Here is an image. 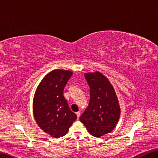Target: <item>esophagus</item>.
Instances as JSON below:
<instances>
[{"label": "esophagus", "mask_w": 158, "mask_h": 158, "mask_svg": "<svg viewBox=\"0 0 158 158\" xmlns=\"http://www.w3.org/2000/svg\"><path fill=\"white\" fill-rule=\"evenodd\" d=\"M76 115H77V118L79 119V116H80V112H79V111L77 112V113H76Z\"/></svg>", "instance_id": "esophagus-1"}]
</instances>
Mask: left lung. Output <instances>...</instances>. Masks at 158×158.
<instances>
[{
	"mask_svg": "<svg viewBox=\"0 0 158 158\" xmlns=\"http://www.w3.org/2000/svg\"><path fill=\"white\" fill-rule=\"evenodd\" d=\"M89 86V103L79 119L90 135L101 137L115 128L121 109L115 89L99 71L84 74Z\"/></svg>",
	"mask_w": 158,
	"mask_h": 158,
	"instance_id": "1",
	"label": "left lung"
}]
</instances>
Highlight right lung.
<instances>
[{
    "label": "right lung",
    "instance_id": "add662e5",
    "mask_svg": "<svg viewBox=\"0 0 158 158\" xmlns=\"http://www.w3.org/2000/svg\"><path fill=\"white\" fill-rule=\"evenodd\" d=\"M72 75L68 70H53L44 77L35 93L32 110L36 122L53 138L64 136L77 118L63 96Z\"/></svg>",
    "mask_w": 158,
    "mask_h": 158
}]
</instances>
